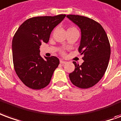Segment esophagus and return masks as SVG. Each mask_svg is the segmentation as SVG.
<instances>
[{
	"instance_id": "34e87169",
	"label": "esophagus",
	"mask_w": 121,
	"mask_h": 121,
	"mask_svg": "<svg viewBox=\"0 0 121 121\" xmlns=\"http://www.w3.org/2000/svg\"><path fill=\"white\" fill-rule=\"evenodd\" d=\"M60 64H62V65H65V64L66 63V62L65 61V60H60Z\"/></svg>"
}]
</instances>
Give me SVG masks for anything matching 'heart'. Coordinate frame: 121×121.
Returning <instances> with one entry per match:
<instances>
[{
	"instance_id": "heart-1",
	"label": "heart",
	"mask_w": 121,
	"mask_h": 121,
	"mask_svg": "<svg viewBox=\"0 0 121 121\" xmlns=\"http://www.w3.org/2000/svg\"><path fill=\"white\" fill-rule=\"evenodd\" d=\"M77 30L76 29V27H74V26H70L68 29V30Z\"/></svg>"
}]
</instances>
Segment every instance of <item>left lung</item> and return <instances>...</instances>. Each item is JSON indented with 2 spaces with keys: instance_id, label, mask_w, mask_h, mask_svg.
Masks as SVG:
<instances>
[{
  "instance_id": "obj_1",
  "label": "left lung",
  "mask_w": 121,
  "mask_h": 121,
  "mask_svg": "<svg viewBox=\"0 0 121 121\" xmlns=\"http://www.w3.org/2000/svg\"><path fill=\"white\" fill-rule=\"evenodd\" d=\"M81 29L78 51L83 55L81 65L73 61L75 70L69 74L71 82L81 89H88L103 77L108 66L111 48L103 27L92 19L78 15H66Z\"/></svg>"
}]
</instances>
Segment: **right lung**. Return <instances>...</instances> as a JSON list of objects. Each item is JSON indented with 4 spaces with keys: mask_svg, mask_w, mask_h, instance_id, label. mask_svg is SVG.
Masks as SVG:
<instances>
[{
    "mask_svg": "<svg viewBox=\"0 0 121 121\" xmlns=\"http://www.w3.org/2000/svg\"><path fill=\"white\" fill-rule=\"evenodd\" d=\"M66 17L41 16L30 18L22 23L12 40V55L14 69L19 78L26 86L41 89L50 83L54 71L59 65L55 56L40 55V46L48 43L53 29Z\"/></svg>",
    "mask_w": 121,
    "mask_h": 121,
    "instance_id": "right-lung-1",
    "label": "right lung"
}]
</instances>
